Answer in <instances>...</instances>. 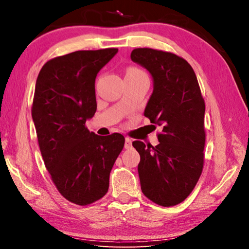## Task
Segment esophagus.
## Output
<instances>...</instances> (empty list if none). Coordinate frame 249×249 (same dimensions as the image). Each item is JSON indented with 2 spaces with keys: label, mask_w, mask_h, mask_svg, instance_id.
I'll list each match as a JSON object with an SVG mask.
<instances>
[{
  "label": "esophagus",
  "mask_w": 249,
  "mask_h": 249,
  "mask_svg": "<svg viewBox=\"0 0 249 249\" xmlns=\"http://www.w3.org/2000/svg\"><path fill=\"white\" fill-rule=\"evenodd\" d=\"M130 147H132V140H130V138H128V137H126L125 138V148L129 149Z\"/></svg>",
  "instance_id": "34e87169"
}]
</instances>
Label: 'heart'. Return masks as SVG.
Returning <instances> with one entry per match:
<instances>
[{
	"mask_svg": "<svg viewBox=\"0 0 249 249\" xmlns=\"http://www.w3.org/2000/svg\"><path fill=\"white\" fill-rule=\"evenodd\" d=\"M141 70H138V69H136V68H129L128 70H127V72H140Z\"/></svg>",
	"mask_w": 249,
	"mask_h": 249,
	"instance_id": "b5f03b06",
	"label": "heart"
}]
</instances>
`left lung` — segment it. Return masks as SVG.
<instances>
[{
    "label": "left lung",
    "mask_w": 249,
    "mask_h": 249,
    "mask_svg": "<svg viewBox=\"0 0 249 249\" xmlns=\"http://www.w3.org/2000/svg\"><path fill=\"white\" fill-rule=\"evenodd\" d=\"M130 59L153 78L154 90L144 115L162 127L157 146L133 142L141 156L142 191L155 203L174 206L187 199L203 169L204 100L195 71L183 58L136 48Z\"/></svg>",
    "instance_id": "8db88e82"
}]
</instances>
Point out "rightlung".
Returning a JSON list of instances; mask_svg holds the SVG:
<instances>
[{"instance_id":"obj_1","label":"right lung","mask_w":249,"mask_h":249,"mask_svg":"<svg viewBox=\"0 0 249 249\" xmlns=\"http://www.w3.org/2000/svg\"><path fill=\"white\" fill-rule=\"evenodd\" d=\"M119 52L79 50L46 62L36 80L32 117L45 166L60 195L87 205L108 190L109 172L123 149L119 133L86 127L96 111L95 78Z\"/></svg>"}]
</instances>
